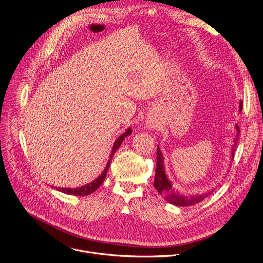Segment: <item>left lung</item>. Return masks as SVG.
<instances>
[{
    "instance_id": "obj_1",
    "label": "left lung",
    "mask_w": 263,
    "mask_h": 263,
    "mask_svg": "<svg viewBox=\"0 0 263 263\" xmlns=\"http://www.w3.org/2000/svg\"><path fill=\"white\" fill-rule=\"evenodd\" d=\"M242 107V102L240 101L239 103V110H241ZM236 128V136L234 138V141H233V145H232V149H231V160H233L234 158V152H235V147L237 145V141H238V136H239V127L237 126V124L235 125ZM154 186L156 188V190L164 197V199L166 201H168L169 203H172L174 206L178 207H188V206H193L195 203L201 201L205 199L208 195H210L213 190L207 192V193H202V194H194V195H184L181 192H179L176 188L173 187L172 183L169 181V179L166 176V171H165V167H164V157L163 154L159 147H157V168H156V178H155V182H154Z\"/></svg>"
}]
</instances>
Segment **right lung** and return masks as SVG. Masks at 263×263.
Returning <instances> with one entry per match:
<instances>
[{"label":"right lung","instance_id":"add662e5","mask_svg":"<svg viewBox=\"0 0 263 263\" xmlns=\"http://www.w3.org/2000/svg\"><path fill=\"white\" fill-rule=\"evenodd\" d=\"M132 135V128H127L125 133H123L118 139H117L115 142H114V145H112V148H111V154L109 156V160L106 164V167L105 169L102 171V173L100 174V176L95 179L93 182L86 184V185H83L81 187H77V188H58V187H53L54 189L61 191L63 193H66V194H70V195H76V196H84V195H89L93 192H95L99 187L100 185L104 182L105 180V177H106V172L108 170V167L110 165V162H111V158L114 156V154L117 152V149H118L120 147V145L122 144L123 140L127 137Z\"/></svg>","mask_w":263,"mask_h":263}]
</instances>
